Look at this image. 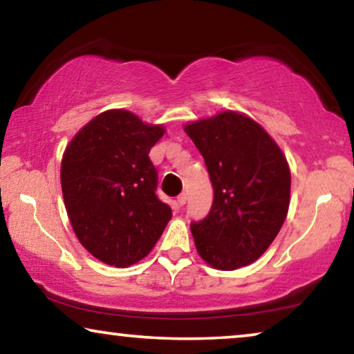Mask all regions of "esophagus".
<instances>
[{"instance_id":"1","label":"esophagus","mask_w":354,"mask_h":354,"mask_svg":"<svg viewBox=\"0 0 354 354\" xmlns=\"http://www.w3.org/2000/svg\"><path fill=\"white\" fill-rule=\"evenodd\" d=\"M177 203L178 206H183L187 203V193H180V195L177 196Z\"/></svg>"}]
</instances>
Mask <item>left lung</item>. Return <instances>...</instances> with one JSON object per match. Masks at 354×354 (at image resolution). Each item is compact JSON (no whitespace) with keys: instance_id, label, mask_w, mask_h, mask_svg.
Returning a JSON list of instances; mask_svg holds the SVG:
<instances>
[{"instance_id":"8db88e82","label":"left lung","mask_w":354,"mask_h":354,"mask_svg":"<svg viewBox=\"0 0 354 354\" xmlns=\"http://www.w3.org/2000/svg\"><path fill=\"white\" fill-rule=\"evenodd\" d=\"M185 132L214 188L207 216L190 224L198 253L214 269L248 266L269 248L287 217V159L258 122L234 111L188 124Z\"/></svg>"}]
</instances>
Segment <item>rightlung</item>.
<instances>
[{
    "mask_svg": "<svg viewBox=\"0 0 354 354\" xmlns=\"http://www.w3.org/2000/svg\"><path fill=\"white\" fill-rule=\"evenodd\" d=\"M162 135V125L113 109L91 119L67 145L61 162L67 214L80 243L106 264L138 263L171 221L148 156Z\"/></svg>",
    "mask_w": 354,
    "mask_h": 354,
    "instance_id": "1",
    "label": "right lung"
}]
</instances>
